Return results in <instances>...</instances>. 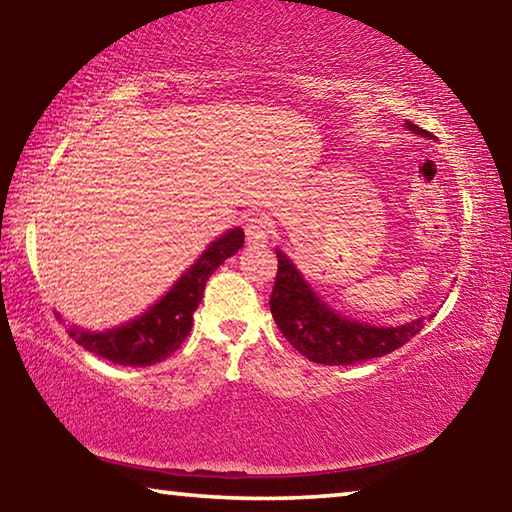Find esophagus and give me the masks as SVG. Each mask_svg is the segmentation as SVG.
<instances>
[{
    "label": "esophagus",
    "instance_id": "34e87169",
    "mask_svg": "<svg viewBox=\"0 0 512 512\" xmlns=\"http://www.w3.org/2000/svg\"><path fill=\"white\" fill-rule=\"evenodd\" d=\"M244 230H246L248 244H266L268 235H271V223H268L264 214H255L250 216V219H246Z\"/></svg>",
    "mask_w": 512,
    "mask_h": 512
}]
</instances>
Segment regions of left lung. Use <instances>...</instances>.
Segmentation results:
<instances>
[{"label":"left lung","instance_id":"left-lung-1","mask_svg":"<svg viewBox=\"0 0 512 512\" xmlns=\"http://www.w3.org/2000/svg\"><path fill=\"white\" fill-rule=\"evenodd\" d=\"M406 128L418 135L431 137L420 126L406 121ZM277 253V275L271 293V314L284 339L309 361L323 366H354L391 354L409 343L424 327L418 318L402 327H372L354 323L329 309L314 291L307 287L296 266L282 250Z\"/></svg>","mask_w":512,"mask_h":512}]
</instances>
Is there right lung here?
<instances>
[{"instance_id": "add662e5", "label": "right lung", "mask_w": 512, "mask_h": 512, "mask_svg": "<svg viewBox=\"0 0 512 512\" xmlns=\"http://www.w3.org/2000/svg\"><path fill=\"white\" fill-rule=\"evenodd\" d=\"M239 248H244V230L225 232L144 316L99 334L72 327L69 336L88 352L119 366H153L167 359L192 332L194 311L203 300L205 282Z\"/></svg>"}]
</instances>
